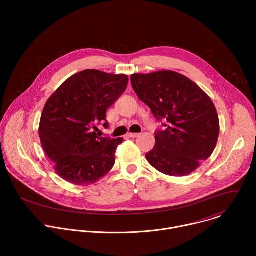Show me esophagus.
Here are the masks:
<instances>
[{"mask_svg": "<svg viewBox=\"0 0 256 256\" xmlns=\"http://www.w3.org/2000/svg\"><path fill=\"white\" fill-rule=\"evenodd\" d=\"M140 136V134H134V132H128V136H130V138H138Z\"/></svg>", "mask_w": 256, "mask_h": 256, "instance_id": "34e87169", "label": "esophagus"}]
</instances>
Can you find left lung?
<instances>
[{"instance_id": "left-lung-1", "label": "left lung", "mask_w": 256, "mask_h": 256, "mask_svg": "<svg viewBox=\"0 0 256 256\" xmlns=\"http://www.w3.org/2000/svg\"><path fill=\"white\" fill-rule=\"evenodd\" d=\"M132 88L165 128L155 134L148 162L169 176H186L214 152L220 122L210 96L194 82L174 70L132 74Z\"/></svg>"}]
</instances>
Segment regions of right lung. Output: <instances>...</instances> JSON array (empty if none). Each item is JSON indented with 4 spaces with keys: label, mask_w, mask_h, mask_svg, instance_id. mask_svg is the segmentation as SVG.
I'll return each instance as SVG.
<instances>
[{
    "label": "right lung",
    "mask_w": 256,
    "mask_h": 256,
    "mask_svg": "<svg viewBox=\"0 0 256 256\" xmlns=\"http://www.w3.org/2000/svg\"><path fill=\"white\" fill-rule=\"evenodd\" d=\"M128 77L85 70L66 79L48 98L42 114L40 138L56 173L76 186L95 184L110 171L122 138L97 136V124L126 91Z\"/></svg>",
    "instance_id": "1"
}]
</instances>
